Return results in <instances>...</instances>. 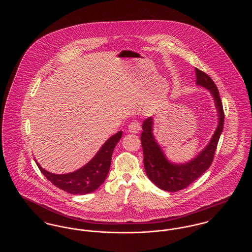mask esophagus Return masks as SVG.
Listing matches in <instances>:
<instances>
[{
    "label": "esophagus",
    "instance_id": "34e87169",
    "mask_svg": "<svg viewBox=\"0 0 252 252\" xmlns=\"http://www.w3.org/2000/svg\"><path fill=\"white\" fill-rule=\"evenodd\" d=\"M141 130V124L138 121H134L129 124L128 126V131L130 133H138Z\"/></svg>",
    "mask_w": 252,
    "mask_h": 252
}]
</instances>
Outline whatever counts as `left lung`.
I'll list each match as a JSON object with an SVG mask.
<instances>
[{
  "label": "left lung",
  "instance_id": "1",
  "mask_svg": "<svg viewBox=\"0 0 252 252\" xmlns=\"http://www.w3.org/2000/svg\"><path fill=\"white\" fill-rule=\"evenodd\" d=\"M196 85L207 89L214 98L218 114V125L210 142L191 160L176 163L168 159L153 134V117H148L142 126L141 142L144 151V170L148 179L159 189L177 192L189 186L202 176L212 164L217 144L224 126V110L215 82L205 72L195 68Z\"/></svg>",
  "mask_w": 252,
  "mask_h": 252
}]
</instances>
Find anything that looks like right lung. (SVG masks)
Segmentation results:
<instances>
[{
    "mask_svg": "<svg viewBox=\"0 0 252 252\" xmlns=\"http://www.w3.org/2000/svg\"><path fill=\"white\" fill-rule=\"evenodd\" d=\"M122 135V131L112 135L87 164L72 173L60 175L51 173L41 167L35 158L36 165L49 181L65 192L72 194H86L94 192L108 177L111 156Z\"/></svg>",
    "mask_w": 252,
    "mask_h": 252,
    "instance_id": "add662e5",
    "label": "right lung"
}]
</instances>
